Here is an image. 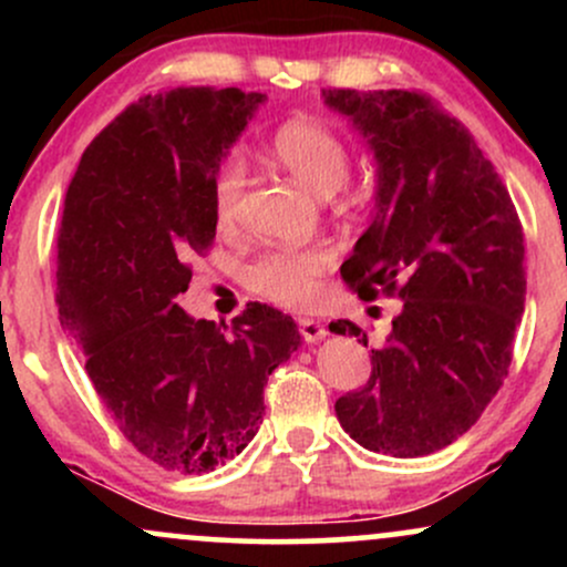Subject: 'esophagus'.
<instances>
[{"label":"esophagus","instance_id":"1","mask_svg":"<svg viewBox=\"0 0 567 567\" xmlns=\"http://www.w3.org/2000/svg\"><path fill=\"white\" fill-rule=\"evenodd\" d=\"M298 330H301L306 343H320L322 338L330 336L328 328H324V324L317 322V320H301V322H298Z\"/></svg>","mask_w":567,"mask_h":567}]
</instances>
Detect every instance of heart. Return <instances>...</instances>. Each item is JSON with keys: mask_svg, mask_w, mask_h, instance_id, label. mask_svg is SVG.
<instances>
[{"mask_svg": "<svg viewBox=\"0 0 567 567\" xmlns=\"http://www.w3.org/2000/svg\"><path fill=\"white\" fill-rule=\"evenodd\" d=\"M269 152L298 184L330 197L343 186L349 175V148L328 122L317 116H292L275 130ZM245 165L229 157L213 178V213L220 229H234L243 210ZM333 266V250L328 245L277 247L266 250L245 269L247 290L266 303L282 309H309L320 296L324 271Z\"/></svg>", "mask_w": 567, "mask_h": 567, "instance_id": "heart-1", "label": "heart"}]
</instances>
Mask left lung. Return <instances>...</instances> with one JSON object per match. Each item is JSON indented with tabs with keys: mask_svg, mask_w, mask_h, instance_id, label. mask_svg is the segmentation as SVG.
Segmentation results:
<instances>
[{
	"mask_svg": "<svg viewBox=\"0 0 567 567\" xmlns=\"http://www.w3.org/2000/svg\"><path fill=\"white\" fill-rule=\"evenodd\" d=\"M375 159V207L341 277L360 296L402 298L370 349L360 392L336 402L351 440L415 458L470 432L496 396L525 311L523 226L491 159L455 116L408 90H322ZM338 336L368 333L349 320Z\"/></svg>",
	"mask_w": 567,
	"mask_h": 567,
	"instance_id": "8db88e82",
	"label": "left lung"
}]
</instances>
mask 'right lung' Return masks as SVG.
I'll use <instances>...</instances> for the list:
<instances>
[{
	"label": "right lung",
	"instance_id": "right-lung-1",
	"mask_svg": "<svg viewBox=\"0 0 567 567\" xmlns=\"http://www.w3.org/2000/svg\"><path fill=\"white\" fill-rule=\"evenodd\" d=\"M264 93L143 95L84 148L58 231V311L120 432L167 472L231 461L264 386L301 347L292 317L247 303L231 328L188 317V261L216 237L213 178Z\"/></svg>",
	"mask_w": 567,
	"mask_h": 567
}]
</instances>
